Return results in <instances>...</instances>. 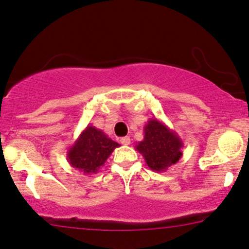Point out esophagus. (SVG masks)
I'll return each mask as SVG.
<instances>
[{
    "label": "esophagus",
    "instance_id": "esophagus-1",
    "mask_svg": "<svg viewBox=\"0 0 249 249\" xmlns=\"http://www.w3.org/2000/svg\"><path fill=\"white\" fill-rule=\"evenodd\" d=\"M120 143H122L123 145H129V144H130V138L129 137L120 138Z\"/></svg>",
    "mask_w": 249,
    "mask_h": 249
}]
</instances>
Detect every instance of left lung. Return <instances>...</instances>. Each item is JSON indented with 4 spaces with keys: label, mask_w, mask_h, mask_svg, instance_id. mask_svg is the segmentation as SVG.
Listing matches in <instances>:
<instances>
[{
    "label": "left lung",
    "mask_w": 249,
    "mask_h": 249,
    "mask_svg": "<svg viewBox=\"0 0 249 249\" xmlns=\"http://www.w3.org/2000/svg\"><path fill=\"white\" fill-rule=\"evenodd\" d=\"M182 149L179 136L157 118L147 120L144 125V139L136 144V150L156 173H163L176 164L183 155Z\"/></svg>",
    "instance_id": "obj_1"
}]
</instances>
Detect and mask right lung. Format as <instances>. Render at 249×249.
<instances>
[{
	"label": "right lung",
	"instance_id": "obj_1",
	"mask_svg": "<svg viewBox=\"0 0 249 249\" xmlns=\"http://www.w3.org/2000/svg\"><path fill=\"white\" fill-rule=\"evenodd\" d=\"M118 146L119 144L108 138L102 130L87 125L74 144L67 150V160L71 166L84 175L97 174Z\"/></svg>",
	"mask_w": 249,
	"mask_h": 249
}]
</instances>
